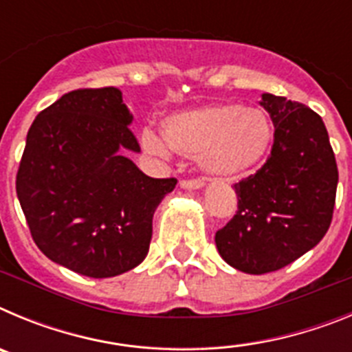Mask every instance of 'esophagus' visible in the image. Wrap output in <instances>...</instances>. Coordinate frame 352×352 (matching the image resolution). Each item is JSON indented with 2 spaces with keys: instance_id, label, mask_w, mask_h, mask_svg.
<instances>
[{
  "instance_id": "1",
  "label": "esophagus",
  "mask_w": 352,
  "mask_h": 352,
  "mask_svg": "<svg viewBox=\"0 0 352 352\" xmlns=\"http://www.w3.org/2000/svg\"><path fill=\"white\" fill-rule=\"evenodd\" d=\"M179 186L183 190H199L204 186V182L203 179H183V182H179Z\"/></svg>"
}]
</instances>
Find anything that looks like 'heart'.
Segmentation results:
<instances>
[{
	"instance_id": "obj_1",
	"label": "heart",
	"mask_w": 352,
	"mask_h": 352,
	"mask_svg": "<svg viewBox=\"0 0 352 352\" xmlns=\"http://www.w3.org/2000/svg\"><path fill=\"white\" fill-rule=\"evenodd\" d=\"M162 135L174 153L199 158L211 176L236 178L256 169L268 157L275 129L263 109L214 104L170 114L162 123ZM142 144L149 153L167 151L153 132L142 133Z\"/></svg>"
}]
</instances>
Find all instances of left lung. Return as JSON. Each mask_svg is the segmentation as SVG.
<instances>
[{
    "label": "left lung",
    "instance_id": "8db88e82",
    "mask_svg": "<svg viewBox=\"0 0 352 352\" xmlns=\"http://www.w3.org/2000/svg\"><path fill=\"white\" fill-rule=\"evenodd\" d=\"M275 125L268 160L234 185L238 211L214 234L229 266L276 272L316 247L333 217L338 170L321 116L284 96L259 102Z\"/></svg>",
    "mask_w": 352,
    "mask_h": 352
}]
</instances>
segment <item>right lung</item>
Returning a JSON list of instances; mask_svg holds the SVG:
<instances>
[{
    "label": "right lung",
    "instance_id": "add662e5",
    "mask_svg": "<svg viewBox=\"0 0 352 352\" xmlns=\"http://www.w3.org/2000/svg\"><path fill=\"white\" fill-rule=\"evenodd\" d=\"M118 88L76 89L43 109L26 138L17 197L36 247L91 278L144 261L153 213L176 179L149 178L126 151H141Z\"/></svg>",
    "mask_w": 352,
    "mask_h": 352
}]
</instances>
